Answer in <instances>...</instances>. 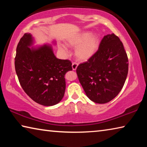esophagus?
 <instances>
[{
    "instance_id": "34e87169",
    "label": "esophagus",
    "mask_w": 147,
    "mask_h": 147,
    "mask_svg": "<svg viewBox=\"0 0 147 147\" xmlns=\"http://www.w3.org/2000/svg\"><path fill=\"white\" fill-rule=\"evenodd\" d=\"M77 67H78V63H76V62H73V64H72V68H73V70L75 71L77 68Z\"/></svg>"
}]
</instances>
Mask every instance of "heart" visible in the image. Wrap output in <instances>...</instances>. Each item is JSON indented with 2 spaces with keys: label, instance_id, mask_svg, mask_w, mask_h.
I'll return each instance as SVG.
<instances>
[{
  "label": "heart",
  "instance_id": "1",
  "mask_svg": "<svg viewBox=\"0 0 147 147\" xmlns=\"http://www.w3.org/2000/svg\"><path fill=\"white\" fill-rule=\"evenodd\" d=\"M67 45L71 47H76L75 49L76 59L78 61H85L93 56L98 51L100 38L98 35H91V32H86L69 39ZM59 49L65 54L67 52L66 47L64 46H59Z\"/></svg>",
  "mask_w": 147,
  "mask_h": 147
}]
</instances>
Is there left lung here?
I'll list each match as a JSON object with an SVG mask.
<instances>
[{"label":"left lung","instance_id":"obj_1","mask_svg":"<svg viewBox=\"0 0 147 147\" xmlns=\"http://www.w3.org/2000/svg\"><path fill=\"white\" fill-rule=\"evenodd\" d=\"M128 72V59L123 44L114 34L105 36L98 51L77 67L76 73L88 97L105 104L119 93Z\"/></svg>","mask_w":147,"mask_h":147}]
</instances>
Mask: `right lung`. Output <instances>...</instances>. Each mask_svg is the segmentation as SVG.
I'll list each match as a JSON object with an SVG mask.
<instances>
[{"mask_svg": "<svg viewBox=\"0 0 147 147\" xmlns=\"http://www.w3.org/2000/svg\"><path fill=\"white\" fill-rule=\"evenodd\" d=\"M33 43L30 34H24L20 39L15 58L17 75L22 88L32 100L43 106H54L63 97L64 76L73 70L72 63L57 58L51 45L30 49Z\"/></svg>", "mask_w": 147, "mask_h": 147, "instance_id": "right-lung-1", "label": "right lung"}]
</instances>
